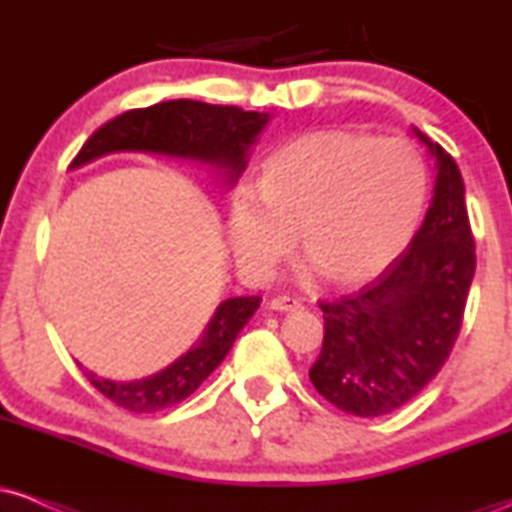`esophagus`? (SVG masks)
Segmentation results:
<instances>
[{
	"label": "esophagus",
	"instance_id": "obj_1",
	"mask_svg": "<svg viewBox=\"0 0 512 512\" xmlns=\"http://www.w3.org/2000/svg\"><path fill=\"white\" fill-rule=\"evenodd\" d=\"M269 308L272 310H298L301 308V301H296V298H291V296H274L272 301H269Z\"/></svg>",
	"mask_w": 512,
	"mask_h": 512
}]
</instances>
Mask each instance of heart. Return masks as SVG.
Here are the masks:
<instances>
[{"label":"heart","mask_w":512,"mask_h":512,"mask_svg":"<svg viewBox=\"0 0 512 512\" xmlns=\"http://www.w3.org/2000/svg\"><path fill=\"white\" fill-rule=\"evenodd\" d=\"M426 197V161L407 139L320 129L267 158L257 195L238 192L228 228L250 274H272L298 236L317 272L330 284L351 286L402 255Z\"/></svg>","instance_id":"heart-1"}]
</instances>
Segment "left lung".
Returning <instances> with one entry per match:
<instances>
[{"label":"left lung","instance_id":"1","mask_svg":"<svg viewBox=\"0 0 512 512\" xmlns=\"http://www.w3.org/2000/svg\"><path fill=\"white\" fill-rule=\"evenodd\" d=\"M416 134L438 158L424 226L373 281L320 301L325 339L310 380L354 416L390 414L436 378L460 337L477 267L460 168L443 146Z\"/></svg>","mask_w":512,"mask_h":512}]
</instances>
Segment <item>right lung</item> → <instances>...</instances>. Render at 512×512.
<instances>
[{
	"label": "right lung",
	"instance_id": "obj_1",
	"mask_svg": "<svg viewBox=\"0 0 512 512\" xmlns=\"http://www.w3.org/2000/svg\"><path fill=\"white\" fill-rule=\"evenodd\" d=\"M267 125V115L236 105H211L202 101H166L151 108L127 110L98 127L72 166H84L110 151H154L180 158L214 163L236 182L248 163V149ZM260 308V296L228 298L216 308L202 339L180 356L173 366L144 380L113 383L84 370L88 383L117 407L151 414L190 397L207 375L226 358L245 322Z\"/></svg>",
	"mask_w": 512,
	"mask_h": 512
}]
</instances>
